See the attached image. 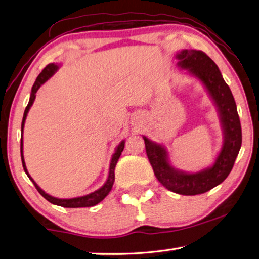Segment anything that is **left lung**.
Masks as SVG:
<instances>
[{
  "instance_id": "left-lung-1",
  "label": "left lung",
  "mask_w": 259,
  "mask_h": 259,
  "mask_svg": "<svg viewBox=\"0 0 259 259\" xmlns=\"http://www.w3.org/2000/svg\"><path fill=\"white\" fill-rule=\"evenodd\" d=\"M177 65L198 78L216 105L223 129V145L213 164L198 172L174 168L163 145L143 136L147 157L155 177L169 191L182 195L202 194L223 183L233 168L242 143L238 109L230 87L226 84L214 61L200 50L184 49L176 54Z\"/></svg>"
}]
</instances>
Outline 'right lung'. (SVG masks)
I'll return each mask as SVG.
<instances>
[{"instance_id": "1", "label": "right lung", "mask_w": 259, "mask_h": 259, "mask_svg": "<svg viewBox=\"0 0 259 259\" xmlns=\"http://www.w3.org/2000/svg\"><path fill=\"white\" fill-rule=\"evenodd\" d=\"M59 68V65L57 64H49L48 66H46V68L43 69V71L40 73V75L37 76L36 81H35L34 85L32 88V93H30V97H29V102L27 107L25 108V112H24V116H23V122H21V133L24 131V125H25V121H26V117H27V114L29 108L32 107V105L35 100V97H36V93L37 90L40 89V87L43 84V83H46L49 78L54 75V74L58 71ZM124 140H122V142L119 144V145L116 146L115 148V152H114V154L112 156V160H111V163H109V172H108V178L107 181L105 182L104 185L98 188L97 191H95L93 193H90V194H87V195H83V196H77V198H72V199H58V198H55V196H51L46 193L45 191L42 190V188L37 185L36 183L34 182V179L29 176V174L27 171V168H26V163H25V160H24V154H23V135H21V139H20V153H21V162H23V166H24V170L26 175H27L28 178L30 181L33 182V184L36 187V190L38 191V193L45 198L46 200L49 201L52 204H56V205H60V207H64V208H83V207H93V205L98 204L100 201H103L106 196L108 195V193L111 192L112 187H113V184L114 181H115V174H114V170H115V165L117 163V160H119V157L121 155L122 151H123L124 148Z\"/></svg>"}]
</instances>
